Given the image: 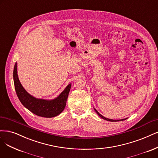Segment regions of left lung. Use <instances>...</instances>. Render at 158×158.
Segmentation results:
<instances>
[{"label": "left lung", "instance_id": "8db88e82", "mask_svg": "<svg viewBox=\"0 0 158 158\" xmlns=\"http://www.w3.org/2000/svg\"><path fill=\"white\" fill-rule=\"evenodd\" d=\"M94 110H95V111L97 112V114H98V115H99L101 118H102V119H105V120H107V121H110V122H119V121H123V120H125V119H126L127 118H125V119H117V120H116V119H108V118H105V117H104L103 116H102L101 114H99V112H97V110L95 109V108H94Z\"/></svg>", "mask_w": 158, "mask_h": 158}]
</instances>
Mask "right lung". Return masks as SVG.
I'll return each mask as SVG.
<instances>
[{
  "label": "right lung",
  "instance_id": "add662e5",
  "mask_svg": "<svg viewBox=\"0 0 158 158\" xmlns=\"http://www.w3.org/2000/svg\"><path fill=\"white\" fill-rule=\"evenodd\" d=\"M17 65V63H15L13 77L16 94L21 104L31 112L41 117L52 118L61 114L66 106L68 95L71 88V84H69L56 99L52 100L37 99L27 93L21 84L18 78Z\"/></svg>",
  "mask_w": 158,
  "mask_h": 158
}]
</instances>
